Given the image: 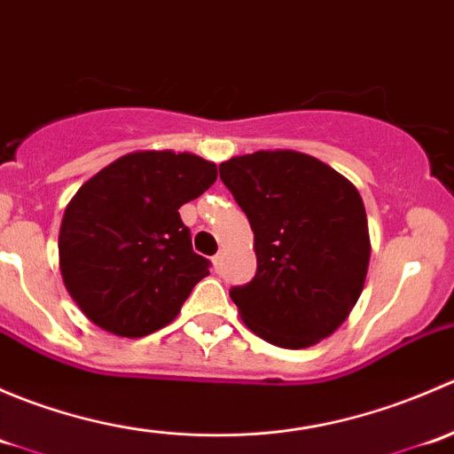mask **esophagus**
<instances>
[{"label":"esophagus","mask_w":454,"mask_h":454,"mask_svg":"<svg viewBox=\"0 0 454 454\" xmlns=\"http://www.w3.org/2000/svg\"><path fill=\"white\" fill-rule=\"evenodd\" d=\"M213 268H215V270L222 268V254H215V256H213Z\"/></svg>","instance_id":"esophagus-1"}]
</instances>
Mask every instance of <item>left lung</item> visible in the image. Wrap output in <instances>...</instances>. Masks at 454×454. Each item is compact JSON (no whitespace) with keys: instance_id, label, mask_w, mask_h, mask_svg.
Wrapping results in <instances>:
<instances>
[{"instance_id":"8db88e82","label":"left lung","mask_w":454,"mask_h":454,"mask_svg":"<svg viewBox=\"0 0 454 454\" xmlns=\"http://www.w3.org/2000/svg\"><path fill=\"white\" fill-rule=\"evenodd\" d=\"M254 232L256 274L232 287L241 320L270 345L312 347L363 294L371 241L363 198L347 177L290 149L219 164Z\"/></svg>"}]
</instances>
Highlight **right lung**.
I'll list each match as a JSON object with an SVG mask.
<instances>
[{"instance_id": "obj_1", "label": "right lung", "mask_w": 454, "mask_h": 454, "mask_svg": "<svg viewBox=\"0 0 454 454\" xmlns=\"http://www.w3.org/2000/svg\"><path fill=\"white\" fill-rule=\"evenodd\" d=\"M217 180V164L193 153L134 151L96 173L67 204L59 268L81 312L122 338L171 323L208 277L193 253L180 206Z\"/></svg>"}]
</instances>
